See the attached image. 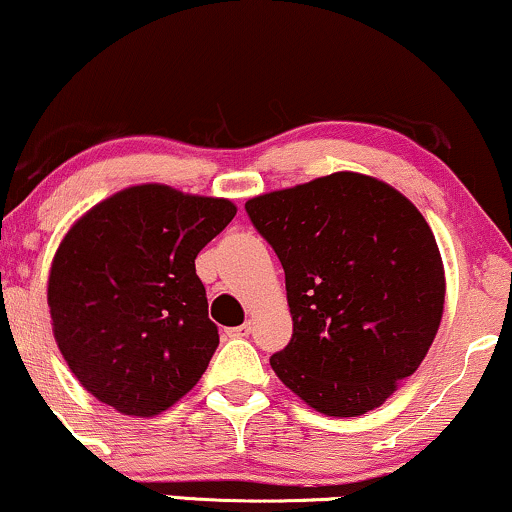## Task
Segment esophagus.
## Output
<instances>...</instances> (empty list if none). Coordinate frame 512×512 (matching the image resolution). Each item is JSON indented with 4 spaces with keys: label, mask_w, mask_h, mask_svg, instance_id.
Instances as JSON below:
<instances>
[{
    "label": "esophagus",
    "mask_w": 512,
    "mask_h": 512,
    "mask_svg": "<svg viewBox=\"0 0 512 512\" xmlns=\"http://www.w3.org/2000/svg\"><path fill=\"white\" fill-rule=\"evenodd\" d=\"M251 331H254V324L251 321H244L242 326H235V328H228V335L230 338H249Z\"/></svg>",
    "instance_id": "esophagus-1"
}]
</instances>
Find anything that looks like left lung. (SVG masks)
<instances>
[{
	"label": "left lung",
	"mask_w": 512,
	"mask_h": 512,
	"mask_svg": "<svg viewBox=\"0 0 512 512\" xmlns=\"http://www.w3.org/2000/svg\"><path fill=\"white\" fill-rule=\"evenodd\" d=\"M286 277L293 335L270 359L326 417L380 408L424 361L445 305V268L422 212L387 181L333 172L247 200Z\"/></svg>",
	"instance_id": "8db88e82"
}]
</instances>
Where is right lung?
Listing matches in <instances>:
<instances>
[{
	"label": "right lung",
	"mask_w": 512,
	"mask_h": 512,
	"mask_svg": "<svg viewBox=\"0 0 512 512\" xmlns=\"http://www.w3.org/2000/svg\"><path fill=\"white\" fill-rule=\"evenodd\" d=\"M235 214L228 198L137 184L72 223L46 298L62 359L97 401L156 417L200 382L219 331L195 256Z\"/></svg>",
	"instance_id": "add662e5"
}]
</instances>
